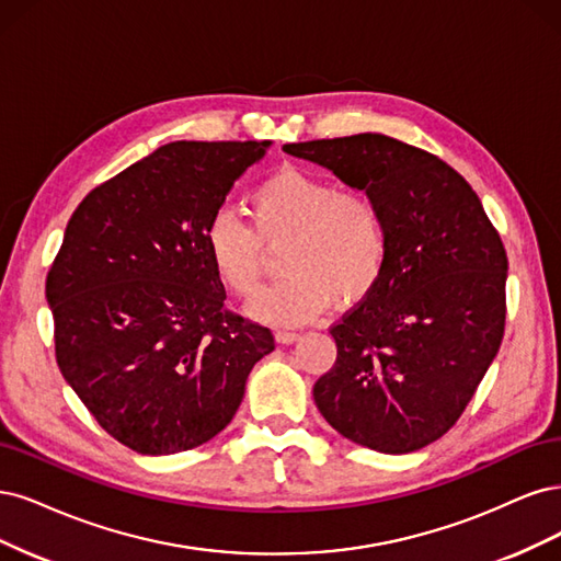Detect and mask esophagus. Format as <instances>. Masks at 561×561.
<instances>
[{"mask_svg":"<svg viewBox=\"0 0 561 561\" xmlns=\"http://www.w3.org/2000/svg\"><path fill=\"white\" fill-rule=\"evenodd\" d=\"M298 337H300L298 331H288V329L277 331V342H282V345H288V342H296Z\"/></svg>","mask_w":561,"mask_h":561,"instance_id":"esophagus-1","label":"esophagus"}]
</instances>
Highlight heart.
Wrapping results in <instances>:
<instances>
[{
	"instance_id": "1",
	"label": "heart",
	"mask_w": 561,
	"mask_h": 561,
	"mask_svg": "<svg viewBox=\"0 0 561 561\" xmlns=\"http://www.w3.org/2000/svg\"><path fill=\"white\" fill-rule=\"evenodd\" d=\"M251 226L230 209L211 214L207 256L221 284L240 298L256 294L265 249H279L284 275L261 291L251 312L273 323H302L331 298L358 302L373 294L389 261V224L368 191L286 168L249 193Z\"/></svg>"
}]
</instances>
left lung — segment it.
<instances>
[{
	"mask_svg": "<svg viewBox=\"0 0 561 561\" xmlns=\"http://www.w3.org/2000/svg\"><path fill=\"white\" fill-rule=\"evenodd\" d=\"M284 151L373 193L389 224L385 275L331 327L337 356L314 403L358 445L422 449L457 424L501 347V234L455 168L405 141L364 133Z\"/></svg>",
	"mask_w": 561,
	"mask_h": 561,
	"instance_id": "left-lung-1",
	"label": "left lung"
}]
</instances>
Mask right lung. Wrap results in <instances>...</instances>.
<instances>
[{
	"instance_id": "obj_1",
	"label": "right lung",
	"mask_w": 561,
	"mask_h": 561,
	"mask_svg": "<svg viewBox=\"0 0 561 561\" xmlns=\"http://www.w3.org/2000/svg\"><path fill=\"white\" fill-rule=\"evenodd\" d=\"M270 141H172L90 191L46 277L56 360L95 422L139 455L211 440L273 331L226 307L205 228Z\"/></svg>"
}]
</instances>
